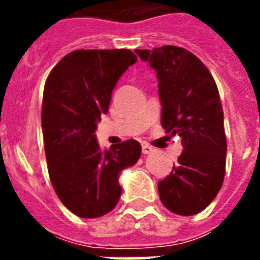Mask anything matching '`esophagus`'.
<instances>
[{"label":"esophagus","mask_w":260,"mask_h":260,"mask_svg":"<svg viewBox=\"0 0 260 260\" xmlns=\"http://www.w3.org/2000/svg\"><path fill=\"white\" fill-rule=\"evenodd\" d=\"M142 151H143V154H144V155H148V154H152V152H154V148L148 146V144H143Z\"/></svg>","instance_id":"34e87169"}]
</instances>
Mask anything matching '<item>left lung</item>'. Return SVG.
Returning a JSON list of instances; mask_svg holds the SVG:
<instances>
[{
  "mask_svg": "<svg viewBox=\"0 0 260 260\" xmlns=\"http://www.w3.org/2000/svg\"><path fill=\"white\" fill-rule=\"evenodd\" d=\"M156 73L162 126L179 135L183 151L170 175L158 183L159 197L173 213L193 216L220 191L225 174L226 139L220 94L213 77L185 48L136 50Z\"/></svg>",
  "mask_w": 260,
  "mask_h": 260,
  "instance_id": "8db88e82",
  "label": "left lung"
}]
</instances>
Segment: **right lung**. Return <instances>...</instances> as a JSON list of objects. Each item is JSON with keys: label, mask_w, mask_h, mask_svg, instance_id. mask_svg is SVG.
Here are the masks:
<instances>
[{"label": "right lung", "mask_w": 260, "mask_h": 260, "mask_svg": "<svg viewBox=\"0 0 260 260\" xmlns=\"http://www.w3.org/2000/svg\"><path fill=\"white\" fill-rule=\"evenodd\" d=\"M136 60L129 50H77L47 78L42 129L48 174L59 200L79 217H101L117 205L118 177L142 154L134 139L105 151L95 138L116 83Z\"/></svg>", "instance_id": "add662e5"}]
</instances>
